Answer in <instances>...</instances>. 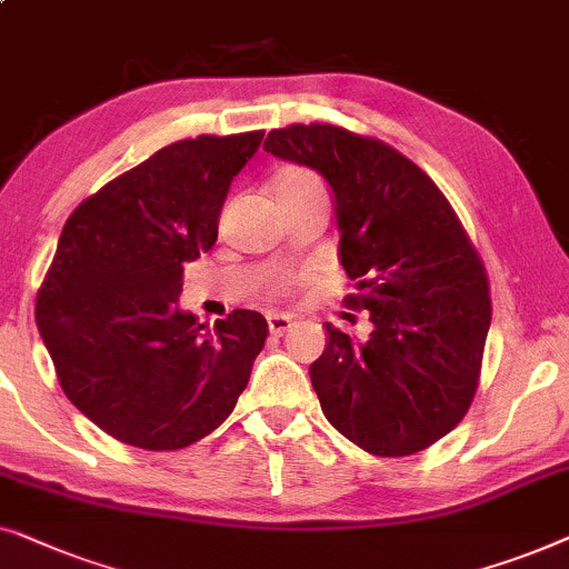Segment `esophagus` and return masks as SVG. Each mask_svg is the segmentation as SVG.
I'll return each mask as SVG.
<instances>
[{"instance_id": "34e87169", "label": "esophagus", "mask_w": 569, "mask_h": 569, "mask_svg": "<svg viewBox=\"0 0 569 569\" xmlns=\"http://www.w3.org/2000/svg\"><path fill=\"white\" fill-rule=\"evenodd\" d=\"M291 322H293V319L288 317V315H270V317H268V327H270V332L278 335V338H281L283 332L291 330Z\"/></svg>"}]
</instances>
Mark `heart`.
Wrapping results in <instances>:
<instances>
[{
    "instance_id": "1",
    "label": "heart",
    "mask_w": 569,
    "mask_h": 569,
    "mask_svg": "<svg viewBox=\"0 0 569 569\" xmlns=\"http://www.w3.org/2000/svg\"><path fill=\"white\" fill-rule=\"evenodd\" d=\"M299 193H325V182L307 167H286L276 178V196H299ZM288 281H278L276 288H286Z\"/></svg>"
}]
</instances>
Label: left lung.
<instances>
[{
    "label": "left lung",
    "instance_id": "left-lung-1",
    "mask_svg": "<svg viewBox=\"0 0 569 569\" xmlns=\"http://www.w3.org/2000/svg\"><path fill=\"white\" fill-rule=\"evenodd\" d=\"M270 154L330 182L338 254L368 311L366 342L327 327L309 366L325 418L373 456H410L459 426L475 399L492 303L479 252L433 180L389 143L330 123L268 133Z\"/></svg>",
    "mask_w": 569,
    "mask_h": 569
}]
</instances>
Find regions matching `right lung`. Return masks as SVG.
Returning a JSON list of instances; mask_svg holds the SVG:
<instances>
[{
  "mask_svg": "<svg viewBox=\"0 0 569 569\" xmlns=\"http://www.w3.org/2000/svg\"><path fill=\"white\" fill-rule=\"evenodd\" d=\"M262 136L174 141L63 223L36 322L63 395L116 441L147 451L201 441L250 381L266 317L234 309L203 330L178 296L182 266L213 247L231 180Z\"/></svg>",
  "mask_w": 569,
  "mask_h": 569,
  "instance_id": "obj_1",
  "label": "right lung"
}]
</instances>
